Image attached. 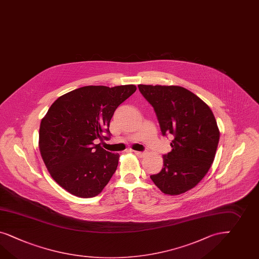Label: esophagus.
I'll return each mask as SVG.
<instances>
[{
  "label": "esophagus",
  "instance_id": "obj_1",
  "mask_svg": "<svg viewBox=\"0 0 259 259\" xmlns=\"http://www.w3.org/2000/svg\"><path fill=\"white\" fill-rule=\"evenodd\" d=\"M135 154L139 157H144L145 155H147V152H138V151H135Z\"/></svg>",
  "mask_w": 259,
  "mask_h": 259
}]
</instances>
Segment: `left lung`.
<instances>
[{
    "label": "left lung",
    "mask_w": 259,
    "mask_h": 259,
    "mask_svg": "<svg viewBox=\"0 0 259 259\" xmlns=\"http://www.w3.org/2000/svg\"><path fill=\"white\" fill-rule=\"evenodd\" d=\"M139 90L154 107L162 135L174 136L160 172L150 177L165 194L185 193L203 179L215 158L220 131L214 114L182 87L139 84Z\"/></svg>",
    "instance_id": "8db88e82"
}]
</instances>
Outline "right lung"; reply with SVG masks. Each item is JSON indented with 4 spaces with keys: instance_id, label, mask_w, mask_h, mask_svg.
<instances>
[{
    "instance_id": "obj_1",
    "label": "right lung",
    "mask_w": 259,
    "mask_h": 259,
    "mask_svg": "<svg viewBox=\"0 0 259 259\" xmlns=\"http://www.w3.org/2000/svg\"><path fill=\"white\" fill-rule=\"evenodd\" d=\"M136 91L134 84L85 85L60 96L41 119L42 159L53 179L70 194L95 197L111 179L119 154L97 143L109 139L114 112Z\"/></svg>"
}]
</instances>
